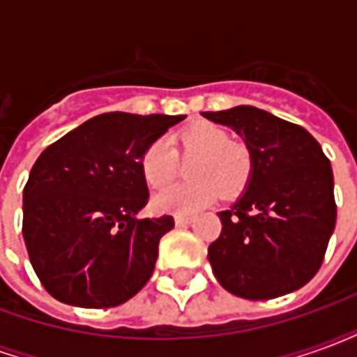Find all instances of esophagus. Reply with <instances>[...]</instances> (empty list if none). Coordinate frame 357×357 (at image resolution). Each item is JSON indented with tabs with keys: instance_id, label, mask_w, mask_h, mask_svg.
Returning a JSON list of instances; mask_svg holds the SVG:
<instances>
[{
	"instance_id": "obj_1",
	"label": "esophagus",
	"mask_w": 357,
	"mask_h": 357,
	"mask_svg": "<svg viewBox=\"0 0 357 357\" xmlns=\"http://www.w3.org/2000/svg\"><path fill=\"white\" fill-rule=\"evenodd\" d=\"M174 220H176V225H178V227H187V225L193 222V218L191 216H176Z\"/></svg>"
}]
</instances>
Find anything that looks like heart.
Wrapping results in <instances>:
<instances>
[{
    "label": "heart",
    "instance_id": "heart-1",
    "mask_svg": "<svg viewBox=\"0 0 357 357\" xmlns=\"http://www.w3.org/2000/svg\"><path fill=\"white\" fill-rule=\"evenodd\" d=\"M179 155L193 158L187 164L191 181L156 191L151 206L160 214H195L222 197L239 195L252 176V153L245 143L229 139V133L214 122H195L178 133ZM178 172V158L162 139L153 141L141 155V174L149 187H162Z\"/></svg>",
    "mask_w": 357,
    "mask_h": 357
}]
</instances>
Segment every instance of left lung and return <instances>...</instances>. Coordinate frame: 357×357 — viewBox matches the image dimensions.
<instances>
[{"mask_svg": "<svg viewBox=\"0 0 357 357\" xmlns=\"http://www.w3.org/2000/svg\"><path fill=\"white\" fill-rule=\"evenodd\" d=\"M229 126L252 153L247 191L220 212L208 247L214 275L235 296L269 300L296 291L321 268L337 224L333 170L302 126L256 107L202 112Z\"/></svg>", "mask_w": 357, "mask_h": 357, "instance_id": "8db88e82", "label": "left lung"}]
</instances>
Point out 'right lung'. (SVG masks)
I'll return each mask as SVG.
<instances>
[{"label":"right lung","instance_id":"obj_1","mask_svg":"<svg viewBox=\"0 0 357 357\" xmlns=\"http://www.w3.org/2000/svg\"><path fill=\"white\" fill-rule=\"evenodd\" d=\"M183 118L105 112L38 156L22 193V235L53 298L114 307L151 279L174 218L137 220L149 199L141 155Z\"/></svg>","mask_w":357,"mask_h":357}]
</instances>
